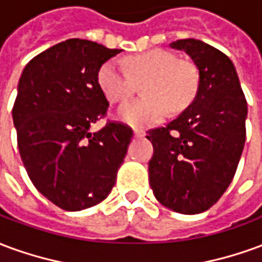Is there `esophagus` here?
Segmentation results:
<instances>
[{"label":"esophagus","instance_id":"obj_1","mask_svg":"<svg viewBox=\"0 0 262 262\" xmlns=\"http://www.w3.org/2000/svg\"><path fill=\"white\" fill-rule=\"evenodd\" d=\"M144 135H146V132L142 129H135V137H143Z\"/></svg>","mask_w":262,"mask_h":262}]
</instances>
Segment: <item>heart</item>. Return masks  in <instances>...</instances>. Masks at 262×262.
I'll list each match as a JSON object with an SVG mask.
<instances>
[{
  "label": "heart",
  "mask_w": 262,
  "mask_h": 262,
  "mask_svg": "<svg viewBox=\"0 0 262 262\" xmlns=\"http://www.w3.org/2000/svg\"><path fill=\"white\" fill-rule=\"evenodd\" d=\"M129 71L116 60L105 61L98 70V85L111 102L129 101L143 84L146 97L123 105L118 118L139 129L153 126L167 118L172 109L181 112L196 99L201 73L195 63L178 59L164 49H153L127 59Z\"/></svg>",
  "instance_id": "obj_1"
}]
</instances>
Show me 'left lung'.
<instances>
[{"instance_id": "1", "label": "left lung", "mask_w": 262, "mask_h": 262, "mask_svg": "<svg viewBox=\"0 0 262 262\" xmlns=\"http://www.w3.org/2000/svg\"><path fill=\"white\" fill-rule=\"evenodd\" d=\"M201 73L196 99L164 127L147 130L148 180L160 203L185 214L217 202L236 174L246 142L247 101L231 60L210 45L182 39Z\"/></svg>"}]
</instances>
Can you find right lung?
Instances as JSON below:
<instances>
[{"mask_svg":"<svg viewBox=\"0 0 262 262\" xmlns=\"http://www.w3.org/2000/svg\"><path fill=\"white\" fill-rule=\"evenodd\" d=\"M118 53L69 39L35 56L20 75L12 108L20 159L37 191L64 210L108 196L132 142L130 126L116 120L90 132L109 106L98 70Z\"/></svg>","mask_w":262,"mask_h":262,"instance_id":"right-lung-1","label":"right lung"}]
</instances>
